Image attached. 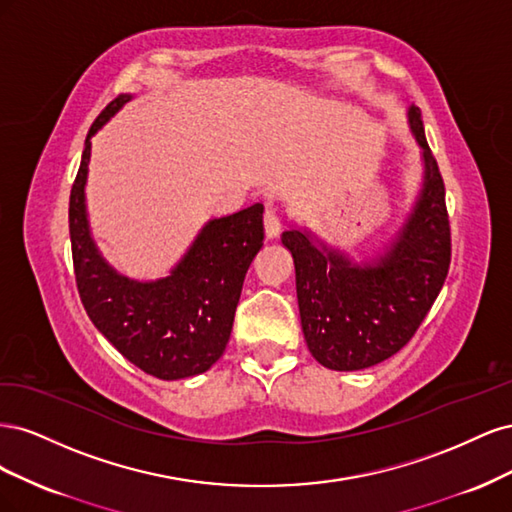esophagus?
Here are the masks:
<instances>
[{"label":"esophagus","mask_w":512,"mask_h":512,"mask_svg":"<svg viewBox=\"0 0 512 512\" xmlns=\"http://www.w3.org/2000/svg\"><path fill=\"white\" fill-rule=\"evenodd\" d=\"M280 230H282L280 213H277L273 207H267V211H265V235L269 239H273V237L280 235Z\"/></svg>","instance_id":"esophagus-1"}]
</instances>
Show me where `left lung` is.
<instances>
[{
  "label": "left lung",
  "mask_w": 512,
  "mask_h": 512,
  "mask_svg": "<svg viewBox=\"0 0 512 512\" xmlns=\"http://www.w3.org/2000/svg\"><path fill=\"white\" fill-rule=\"evenodd\" d=\"M410 130L423 149L425 179L416 205L391 247L354 265L307 230L290 228L282 243L294 258L301 327L314 359L335 371L378 365L404 348L429 314L451 267V224L444 181L427 145L421 108Z\"/></svg>",
  "instance_id": "left-lung-1"
}]
</instances>
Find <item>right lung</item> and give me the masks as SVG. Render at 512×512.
<instances>
[{"label":"right lung","mask_w":512,"mask_h":512,"mask_svg":"<svg viewBox=\"0 0 512 512\" xmlns=\"http://www.w3.org/2000/svg\"><path fill=\"white\" fill-rule=\"evenodd\" d=\"M132 96L121 94L85 138L70 192V241L76 288L89 320L130 363L160 380L203 374L226 350L245 273L262 247L260 203L211 220L168 277L136 282L100 256L89 235L85 181L91 136Z\"/></svg>","instance_id":"right-lung-1"}]
</instances>
